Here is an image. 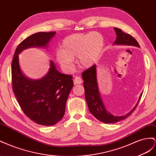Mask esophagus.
Here are the masks:
<instances>
[{
    "instance_id": "1",
    "label": "esophagus",
    "mask_w": 156,
    "mask_h": 156,
    "mask_svg": "<svg viewBox=\"0 0 156 156\" xmlns=\"http://www.w3.org/2000/svg\"><path fill=\"white\" fill-rule=\"evenodd\" d=\"M83 82L82 78L80 76H76L74 79V83L75 84H81Z\"/></svg>"
}]
</instances>
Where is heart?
Masks as SVG:
<instances>
[{
	"label": "heart",
	"instance_id": "heart-1",
	"mask_svg": "<svg viewBox=\"0 0 156 156\" xmlns=\"http://www.w3.org/2000/svg\"><path fill=\"white\" fill-rule=\"evenodd\" d=\"M104 45L103 35L98 32L73 34L62 41L56 60L66 71L72 69L76 57L81 68H90L99 59Z\"/></svg>",
	"mask_w": 156,
	"mask_h": 156
}]
</instances>
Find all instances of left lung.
I'll return each mask as SVG.
<instances>
[{"label":"left lung","instance_id":"1","mask_svg":"<svg viewBox=\"0 0 156 156\" xmlns=\"http://www.w3.org/2000/svg\"><path fill=\"white\" fill-rule=\"evenodd\" d=\"M114 29L117 35L115 41L114 42V44L134 46L140 48L139 43L131 35L123 33L120 29L115 27ZM82 78L84 81L83 83L85 90V97L90 112L97 119L105 123H114L126 119L135 110L142 97V93L140 94L139 100L134 108L128 114L122 116L114 115L106 110L105 105L102 101L97 81L96 65H93L90 69L84 71L82 73Z\"/></svg>","mask_w":156,"mask_h":156}]
</instances>
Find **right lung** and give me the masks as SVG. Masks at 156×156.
<instances>
[{"label":"right lung","instance_id":"right-lung-1","mask_svg":"<svg viewBox=\"0 0 156 156\" xmlns=\"http://www.w3.org/2000/svg\"><path fill=\"white\" fill-rule=\"evenodd\" d=\"M56 32L30 35L17 47L12 63V83L18 103L25 114L39 125L53 126L63 118L69 93L74 85L73 76L59 73L52 61L45 76L31 80L21 73L19 54L25 49L48 46Z\"/></svg>","mask_w":156,"mask_h":156}]
</instances>
